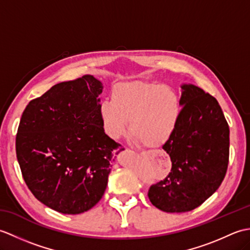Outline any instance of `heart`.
Wrapping results in <instances>:
<instances>
[{"instance_id":"heart-1","label":"heart","mask_w":250,"mask_h":250,"mask_svg":"<svg viewBox=\"0 0 250 250\" xmlns=\"http://www.w3.org/2000/svg\"><path fill=\"white\" fill-rule=\"evenodd\" d=\"M180 116L179 97L166 84L125 82L114 86L109 101L100 104V117L110 137L118 139L128 130L142 145H163L176 129Z\"/></svg>"}]
</instances>
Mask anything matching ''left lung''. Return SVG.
<instances>
[{"instance_id": "8db88e82", "label": "left lung", "mask_w": 250, "mask_h": 250, "mask_svg": "<svg viewBox=\"0 0 250 250\" xmlns=\"http://www.w3.org/2000/svg\"><path fill=\"white\" fill-rule=\"evenodd\" d=\"M180 116L162 148L171 172L148 190L152 205L167 213L190 211L219 188L229 164L230 130L213 95L193 84L182 86Z\"/></svg>"}]
</instances>
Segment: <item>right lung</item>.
Listing matches in <instances>:
<instances>
[{"label":"right lung","mask_w":250,"mask_h":250,"mask_svg":"<svg viewBox=\"0 0 250 250\" xmlns=\"http://www.w3.org/2000/svg\"><path fill=\"white\" fill-rule=\"evenodd\" d=\"M102 83L91 75L52 86L30 101L16 135V153L28 188L59 213L87 211L102 199L120 144L100 117Z\"/></svg>","instance_id":"obj_1"}]
</instances>
